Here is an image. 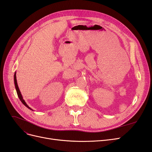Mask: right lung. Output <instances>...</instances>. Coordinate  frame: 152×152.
<instances>
[{"instance_id":"right-lung-1","label":"right lung","mask_w":152,"mask_h":152,"mask_svg":"<svg viewBox=\"0 0 152 152\" xmlns=\"http://www.w3.org/2000/svg\"><path fill=\"white\" fill-rule=\"evenodd\" d=\"M14 80H15V87H16V92H17V94H18V98H20V101L21 102H22V103L25 106H26V107L28 108H29V109H30V110H31L28 105H27V104L26 103V102H25V100L23 99V97H22V95H21V93H20V89H19V87H18V84H17V80H16V73H15V75H14Z\"/></svg>"}]
</instances>
